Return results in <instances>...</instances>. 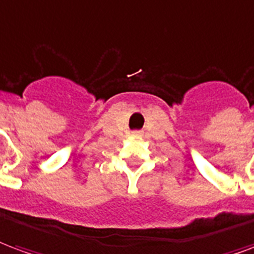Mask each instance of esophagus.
<instances>
[{
	"label": "esophagus",
	"instance_id": "1",
	"mask_svg": "<svg viewBox=\"0 0 254 254\" xmlns=\"http://www.w3.org/2000/svg\"><path fill=\"white\" fill-rule=\"evenodd\" d=\"M131 135H132V136H135V138H138V136H140V135H142V131H132V132H131Z\"/></svg>",
	"mask_w": 254,
	"mask_h": 254
}]
</instances>
